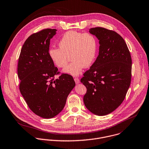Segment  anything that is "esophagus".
<instances>
[{
    "mask_svg": "<svg viewBox=\"0 0 149 149\" xmlns=\"http://www.w3.org/2000/svg\"><path fill=\"white\" fill-rule=\"evenodd\" d=\"M74 80L75 83H76L77 84H78L80 83V80H79V79L77 77H75V78L74 79Z\"/></svg>",
    "mask_w": 149,
    "mask_h": 149,
    "instance_id": "34e87169",
    "label": "esophagus"
}]
</instances>
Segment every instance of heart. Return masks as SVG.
I'll list each match as a JSON object with an SVG mask.
<instances>
[{"mask_svg":"<svg viewBox=\"0 0 149 149\" xmlns=\"http://www.w3.org/2000/svg\"><path fill=\"white\" fill-rule=\"evenodd\" d=\"M59 48H50L49 54L55 66H66L70 56L72 62L63 70L65 73L76 76L84 67L90 66L94 62L98 50V42L93 34L75 31L66 32L59 42Z\"/></svg>","mask_w":149,"mask_h":149,"instance_id":"obj_1","label":"heart"}]
</instances>
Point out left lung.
I'll list each match as a JSON object with an SVG mask.
<instances>
[{
  "mask_svg": "<svg viewBox=\"0 0 149 149\" xmlns=\"http://www.w3.org/2000/svg\"><path fill=\"white\" fill-rule=\"evenodd\" d=\"M89 32L99 40V55L81 79L87 88L83 100L87 109L97 116L116 110L125 99L131 80L132 59L123 38L102 27Z\"/></svg>",
  "mask_w": 149,
  "mask_h": 149,
  "instance_id": "1",
  "label": "left lung"
}]
</instances>
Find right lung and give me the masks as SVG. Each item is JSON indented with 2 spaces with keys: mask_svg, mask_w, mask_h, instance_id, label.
<instances>
[{
  "mask_svg": "<svg viewBox=\"0 0 149 149\" xmlns=\"http://www.w3.org/2000/svg\"><path fill=\"white\" fill-rule=\"evenodd\" d=\"M56 31L45 29L31 35L22 46L18 63L21 94L30 109L45 118H52L63 110L76 84L68 74L54 79L59 72L49 51Z\"/></svg>",
  "mask_w": 149,
  "mask_h": 149,
  "instance_id": "obj_1",
  "label": "right lung"
}]
</instances>
